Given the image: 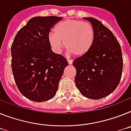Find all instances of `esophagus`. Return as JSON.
<instances>
[{"instance_id":"1","label":"esophagus","mask_w":131,"mask_h":131,"mask_svg":"<svg viewBox=\"0 0 131 131\" xmlns=\"http://www.w3.org/2000/svg\"><path fill=\"white\" fill-rule=\"evenodd\" d=\"M67 61L69 64H72V60L71 59H67Z\"/></svg>"}]
</instances>
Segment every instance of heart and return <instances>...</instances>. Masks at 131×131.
Listing matches in <instances>:
<instances>
[{"label":"heart","instance_id":"1","mask_svg":"<svg viewBox=\"0 0 131 131\" xmlns=\"http://www.w3.org/2000/svg\"><path fill=\"white\" fill-rule=\"evenodd\" d=\"M48 40L54 52L59 53L63 47L69 54L77 57L87 54L95 41V31L89 23L74 19H66L58 23L54 32H50Z\"/></svg>","mask_w":131,"mask_h":131}]
</instances>
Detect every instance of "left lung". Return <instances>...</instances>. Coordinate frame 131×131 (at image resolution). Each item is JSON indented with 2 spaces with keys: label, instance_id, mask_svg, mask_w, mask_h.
Wrapping results in <instances>:
<instances>
[{
  "label": "left lung",
  "instance_id": "1",
  "mask_svg": "<svg viewBox=\"0 0 131 131\" xmlns=\"http://www.w3.org/2000/svg\"><path fill=\"white\" fill-rule=\"evenodd\" d=\"M89 20L95 31V41L90 52L73 61L76 86L82 95L91 99L108 96L119 84L123 60L119 42L111 30L93 17Z\"/></svg>",
  "mask_w": 131,
  "mask_h": 131
}]
</instances>
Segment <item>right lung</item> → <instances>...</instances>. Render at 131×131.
<instances>
[{
	"instance_id": "add662e5",
	"label": "right lung",
	"mask_w": 131,
	"mask_h": 131,
	"mask_svg": "<svg viewBox=\"0 0 131 131\" xmlns=\"http://www.w3.org/2000/svg\"><path fill=\"white\" fill-rule=\"evenodd\" d=\"M62 17L36 16L17 32L11 46L13 77L23 96L43 102L55 96L67 59L52 52L50 29Z\"/></svg>"
}]
</instances>
